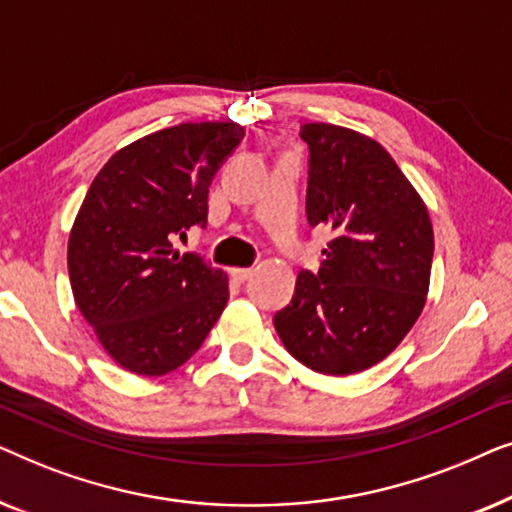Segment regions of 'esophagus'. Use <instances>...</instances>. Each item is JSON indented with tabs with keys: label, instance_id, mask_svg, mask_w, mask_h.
Returning a JSON list of instances; mask_svg holds the SVG:
<instances>
[{
	"label": "esophagus",
	"instance_id": "esophagus-1",
	"mask_svg": "<svg viewBox=\"0 0 512 512\" xmlns=\"http://www.w3.org/2000/svg\"><path fill=\"white\" fill-rule=\"evenodd\" d=\"M230 275H233L235 282H247L254 275V268H233L230 270Z\"/></svg>",
	"mask_w": 512,
	"mask_h": 512
}]
</instances>
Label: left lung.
<instances>
[{
	"label": "left lung",
	"instance_id": "1",
	"mask_svg": "<svg viewBox=\"0 0 512 512\" xmlns=\"http://www.w3.org/2000/svg\"><path fill=\"white\" fill-rule=\"evenodd\" d=\"M307 221L331 230L319 272L300 270L275 328L293 359L324 375L361 373L398 347L429 293V212L375 139L305 123Z\"/></svg>",
	"mask_w": 512,
	"mask_h": 512
}]
</instances>
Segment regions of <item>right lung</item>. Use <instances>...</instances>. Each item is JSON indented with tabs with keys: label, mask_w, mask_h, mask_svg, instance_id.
<instances>
[{
	"label": "right lung",
	"mask_w": 512,
	"mask_h": 512,
	"mask_svg": "<svg viewBox=\"0 0 512 512\" xmlns=\"http://www.w3.org/2000/svg\"><path fill=\"white\" fill-rule=\"evenodd\" d=\"M237 123H181L125 146L97 172L69 235L74 300L118 366L165 375L198 352L228 303V277L172 242L207 226L214 174Z\"/></svg>",
	"instance_id": "add662e5"
}]
</instances>
